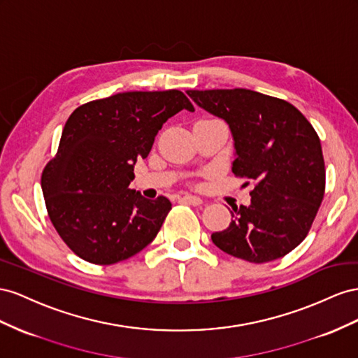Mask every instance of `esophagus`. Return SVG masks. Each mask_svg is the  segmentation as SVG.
I'll list each match as a JSON object with an SVG mask.
<instances>
[{
    "label": "esophagus",
    "instance_id": "1",
    "mask_svg": "<svg viewBox=\"0 0 358 358\" xmlns=\"http://www.w3.org/2000/svg\"><path fill=\"white\" fill-rule=\"evenodd\" d=\"M181 201L186 203H190V206H199V203H202V199L199 196L189 195V193H186L185 196H181Z\"/></svg>",
    "mask_w": 358,
    "mask_h": 358
}]
</instances>
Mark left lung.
<instances>
[{"label":"left lung","mask_w":358,"mask_h":358,"mask_svg":"<svg viewBox=\"0 0 358 358\" xmlns=\"http://www.w3.org/2000/svg\"><path fill=\"white\" fill-rule=\"evenodd\" d=\"M187 96L229 126L232 172L253 181L249 206L234 208L229 227L213 243L244 261L279 259L308 236L324 198L321 142L288 101L246 88L190 90Z\"/></svg>","instance_id":"obj_1"}]
</instances>
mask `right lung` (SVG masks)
<instances>
[{
	"label": "right lung",
	"instance_id": "obj_1",
	"mask_svg": "<svg viewBox=\"0 0 358 358\" xmlns=\"http://www.w3.org/2000/svg\"><path fill=\"white\" fill-rule=\"evenodd\" d=\"M182 109L195 110L178 90L130 91L88 101L69 117L42 190L50 222L79 258L117 264L156 238L169 199H147L129 186L163 122Z\"/></svg>",
	"mask_w": 358,
	"mask_h": 358
}]
</instances>
